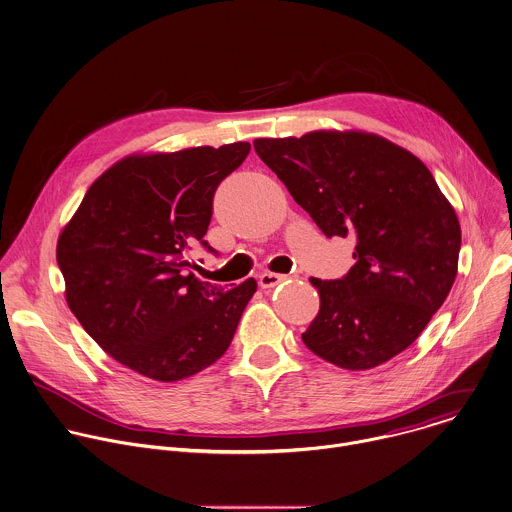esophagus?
<instances>
[{
    "mask_svg": "<svg viewBox=\"0 0 512 512\" xmlns=\"http://www.w3.org/2000/svg\"><path fill=\"white\" fill-rule=\"evenodd\" d=\"M287 275H279V273H263L259 275V287L261 289H271L275 285H279L281 281H285Z\"/></svg>",
    "mask_w": 512,
    "mask_h": 512,
    "instance_id": "1",
    "label": "esophagus"
}]
</instances>
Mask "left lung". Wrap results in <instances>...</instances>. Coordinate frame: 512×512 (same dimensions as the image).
<instances>
[{
  "label": "left lung",
  "instance_id": "8db88e82",
  "mask_svg": "<svg viewBox=\"0 0 512 512\" xmlns=\"http://www.w3.org/2000/svg\"><path fill=\"white\" fill-rule=\"evenodd\" d=\"M253 147L327 237L357 239L343 279L311 277L321 307L303 343L349 371L413 345L445 303L461 251L459 217L427 165L365 131L261 137Z\"/></svg>",
  "mask_w": 512,
  "mask_h": 512
}]
</instances>
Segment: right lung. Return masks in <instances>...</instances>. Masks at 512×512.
I'll return each mask as SVG.
<instances>
[{
  "label": "right lung",
  "mask_w": 512,
  "mask_h": 512,
  "mask_svg": "<svg viewBox=\"0 0 512 512\" xmlns=\"http://www.w3.org/2000/svg\"><path fill=\"white\" fill-rule=\"evenodd\" d=\"M245 141L135 153L87 189L57 239L65 301L89 337L127 369L161 383L213 365L257 291H225L191 273L189 249L211 221L217 185L249 155Z\"/></svg>",
  "instance_id": "obj_1"
}]
</instances>
